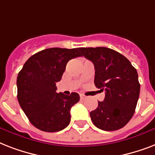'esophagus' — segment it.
<instances>
[{"instance_id": "34e87169", "label": "esophagus", "mask_w": 155, "mask_h": 155, "mask_svg": "<svg viewBox=\"0 0 155 155\" xmlns=\"http://www.w3.org/2000/svg\"><path fill=\"white\" fill-rule=\"evenodd\" d=\"M80 99L81 100H84L85 98H86V97H85V96H84V95H82V94H80Z\"/></svg>"}]
</instances>
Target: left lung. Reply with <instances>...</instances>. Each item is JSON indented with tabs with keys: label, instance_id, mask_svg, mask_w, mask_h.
I'll return each instance as SVG.
<instances>
[{
	"label": "left lung",
	"instance_id": "obj_1",
	"mask_svg": "<svg viewBox=\"0 0 155 155\" xmlns=\"http://www.w3.org/2000/svg\"><path fill=\"white\" fill-rule=\"evenodd\" d=\"M81 55L92 61L94 84L105 92L104 101L90 113L92 122L105 131L124 127L132 118L140 93L137 70L121 54L107 47H81Z\"/></svg>",
	"mask_w": 155,
	"mask_h": 155
}]
</instances>
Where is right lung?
I'll return each instance as SVG.
<instances>
[{
	"label": "right lung",
	"instance_id": "right-lung-1",
	"mask_svg": "<svg viewBox=\"0 0 155 155\" xmlns=\"http://www.w3.org/2000/svg\"><path fill=\"white\" fill-rule=\"evenodd\" d=\"M81 56L79 48H49L28 58L17 79L18 100L30 123L45 132H58L71 121V108L80 101L76 92L57 93L69 60Z\"/></svg>",
	"mask_w": 155,
	"mask_h": 155
}]
</instances>
